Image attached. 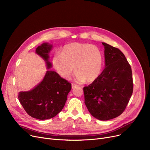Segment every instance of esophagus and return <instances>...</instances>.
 <instances>
[{
  "label": "esophagus",
  "mask_w": 150,
  "mask_h": 150,
  "mask_svg": "<svg viewBox=\"0 0 150 150\" xmlns=\"http://www.w3.org/2000/svg\"><path fill=\"white\" fill-rule=\"evenodd\" d=\"M77 86H78L77 84H74V83L72 84V88H75L77 87Z\"/></svg>",
  "instance_id": "esophagus-1"
}]
</instances>
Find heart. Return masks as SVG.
<instances>
[{"mask_svg":"<svg viewBox=\"0 0 150 150\" xmlns=\"http://www.w3.org/2000/svg\"><path fill=\"white\" fill-rule=\"evenodd\" d=\"M52 64L58 74L65 79H70L75 67V79L78 83H91L101 74L104 57L96 45L74 42L63 47L61 53L54 54Z\"/></svg>","mask_w":150,"mask_h":150,"instance_id":"1","label":"heart"}]
</instances>
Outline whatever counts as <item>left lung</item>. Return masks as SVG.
<instances>
[{"label": "left lung", "instance_id": "8db88e82", "mask_svg": "<svg viewBox=\"0 0 150 150\" xmlns=\"http://www.w3.org/2000/svg\"><path fill=\"white\" fill-rule=\"evenodd\" d=\"M102 44L105 68L83 91L84 103L91 114L98 120H108L125 111L132 96L133 81L131 67L124 54L106 43Z\"/></svg>", "mask_w": 150, "mask_h": 150}]
</instances>
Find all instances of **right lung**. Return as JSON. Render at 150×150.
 <instances>
[{
  "mask_svg": "<svg viewBox=\"0 0 150 150\" xmlns=\"http://www.w3.org/2000/svg\"><path fill=\"white\" fill-rule=\"evenodd\" d=\"M52 45L44 43L38 46L36 53L46 62L47 69L52 67L49 53ZM72 84L54 71L49 70L42 81L30 91L20 92L18 98L26 112L39 120L56 116L64 108Z\"/></svg>",
  "mask_w": 150,
  "mask_h": 150,
  "instance_id": "1",
  "label": "right lung"
}]
</instances>
